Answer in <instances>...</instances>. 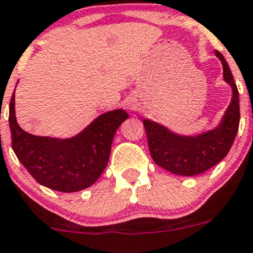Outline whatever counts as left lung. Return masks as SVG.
Returning <instances> with one entry per match:
<instances>
[{
  "instance_id": "obj_1",
  "label": "left lung",
  "mask_w": 253,
  "mask_h": 253,
  "mask_svg": "<svg viewBox=\"0 0 253 253\" xmlns=\"http://www.w3.org/2000/svg\"><path fill=\"white\" fill-rule=\"evenodd\" d=\"M215 56L223 64L224 80L233 88V98L219 126L197 136H180L155 122L144 119L151 157L156 165L176 175H197L219 163L228 155L238 134L239 91L223 54L215 51Z\"/></svg>"
}]
</instances>
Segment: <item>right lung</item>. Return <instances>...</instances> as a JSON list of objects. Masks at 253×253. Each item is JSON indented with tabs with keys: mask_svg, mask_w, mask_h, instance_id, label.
Returning <instances> with one entry per match:
<instances>
[{
	"mask_svg": "<svg viewBox=\"0 0 253 253\" xmlns=\"http://www.w3.org/2000/svg\"><path fill=\"white\" fill-rule=\"evenodd\" d=\"M127 117L123 109L107 112L72 139L36 136L18 126L13 93L8 118L12 148L39 184L61 192L80 191L91 186L105 170L114 134Z\"/></svg>",
	"mask_w": 253,
	"mask_h": 253,
	"instance_id": "obj_1",
	"label": "right lung"
}]
</instances>
